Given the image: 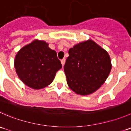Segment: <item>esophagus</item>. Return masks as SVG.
I'll use <instances>...</instances> for the list:
<instances>
[{
  "label": "esophagus",
  "instance_id": "1",
  "mask_svg": "<svg viewBox=\"0 0 131 131\" xmlns=\"http://www.w3.org/2000/svg\"><path fill=\"white\" fill-rule=\"evenodd\" d=\"M61 64H62V66H64V63H65V59H64V58H63V59H61Z\"/></svg>",
  "mask_w": 131,
  "mask_h": 131
}]
</instances>
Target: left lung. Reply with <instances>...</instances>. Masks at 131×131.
I'll return each mask as SVG.
<instances>
[{
	"instance_id": "obj_1",
	"label": "left lung",
	"mask_w": 131,
	"mask_h": 131,
	"mask_svg": "<svg viewBox=\"0 0 131 131\" xmlns=\"http://www.w3.org/2000/svg\"><path fill=\"white\" fill-rule=\"evenodd\" d=\"M64 72L69 88L77 94L89 95L105 83L112 69L106 50L89 39L68 51Z\"/></svg>"
}]
</instances>
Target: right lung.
I'll return each instance as SVG.
<instances>
[{
	"instance_id": "add662e5",
	"label": "right lung",
	"mask_w": 131,
	"mask_h": 131,
	"mask_svg": "<svg viewBox=\"0 0 131 131\" xmlns=\"http://www.w3.org/2000/svg\"><path fill=\"white\" fill-rule=\"evenodd\" d=\"M14 68L23 84L34 89H41L52 83L62 65L48 43L35 39L18 51Z\"/></svg>"
}]
</instances>
